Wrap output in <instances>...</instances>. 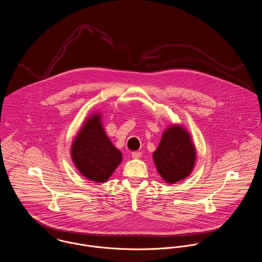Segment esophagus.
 <instances>
[{
    "mask_svg": "<svg viewBox=\"0 0 262 262\" xmlns=\"http://www.w3.org/2000/svg\"><path fill=\"white\" fill-rule=\"evenodd\" d=\"M132 157L134 159H139V158L142 157V152H140V151H133L132 152Z\"/></svg>",
    "mask_w": 262,
    "mask_h": 262,
    "instance_id": "1",
    "label": "esophagus"
}]
</instances>
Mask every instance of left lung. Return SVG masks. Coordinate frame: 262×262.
Masks as SVG:
<instances>
[{"label":"left lung","instance_id":"obj_1","mask_svg":"<svg viewBox=\"0 0 262 262\" xmlns=\"http://www.w3.org/2000/svg\"><path fill=\"white\" fill-rule=\"evenodd\" d=\"M152 158L159 174L167 183L174 184L193 171L196 148L184 127L172 125L164 132Z\"/></svg>","mask_w":262,"mask_h":262}]
</instances>
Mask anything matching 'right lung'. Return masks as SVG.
Wrapping results in <instances>:
<instances>
[{
    "label": "right lung",
    "mask_w": 262,
    "mask_h": 262,
    "mask_svg": "<svg viewBox=\"0 0 262 262\" xmlns=\"http://www.w3.org/2000/svg\"><path fill=\"white\" fill-rule=\"evenodd\" d=\"M99 114L88 117L75 138L71 157L78 171L88 180L104 183L121 162V152L106 136Z\"/></svg>",
    "instance_id": "add662e5"
}]
</instances>
